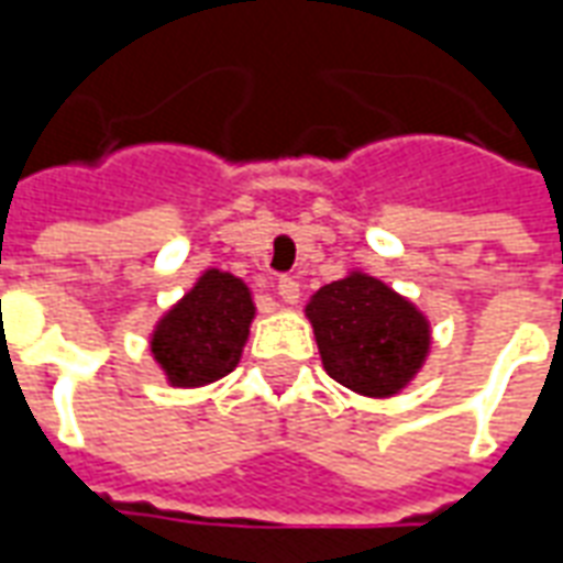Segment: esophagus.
Returning <instances> with one entry per match:
<instances>
[{
  "instance_id": "1",
  "label": "esophagus",
  "mask_w": 563,
  "mask_h": 563,
  "mask_svg": "<svg viewBox=\"0 0 563 563\" xmlns=\"http://www.w3.org/2000/svg\"><path fill=\"white\" fill-rule=\"evenodd\" d=\"M277 295H280L286 305H295V301H298V295H301L298 280H292V277H280V280H277Z\"/></svg>"
}]
</instances>
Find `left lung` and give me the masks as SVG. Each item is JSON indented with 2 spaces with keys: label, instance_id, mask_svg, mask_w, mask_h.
Wrapping results in <instances>:
<instances>
[{
  "label": "left lung",
  "instance_id": "8db88e82",
  "mask_svg": "<svg viewBox=\"0 0 563 563\" xmlns=\"http://www.w3.org/2000/svg\"><path fill=\"white\" fill-rule=\"evenodd\" d=\"M307 319L329 377L367 398L398 395L431 346L428 319L362 271L322 286L307 305Z\"/></svg>",
  "mask_w": 563,
  "mask_h": 563
}]
</instances>
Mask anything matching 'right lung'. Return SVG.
<instances>
[{"label": "right lung", "mask_w": 563, "mask_h": 563, "mask_svg": "<svg viewBox=\"0 0 563 563\" xmlns=\"http://www.w3.org/2000/svg\"><path fill=\"white\" fill-rule=\"evenodd\" d=\"M253 317L256 307L246 283L210 268L159 319L150 338V353L172 386H208L232 374L241 362Z\"/></svg>", "instance_id": "obj_1"}]
</instances>
